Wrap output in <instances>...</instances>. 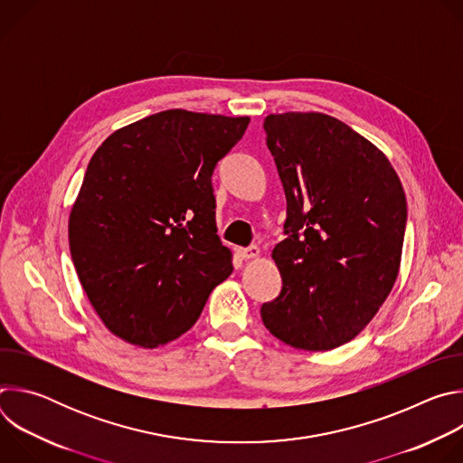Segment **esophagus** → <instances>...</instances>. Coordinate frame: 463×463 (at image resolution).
<instances>
[{"label":"esophagus","instance_id":"obj_1","mask_svg":"<svg viewBox=\"0 0 463 463\" xmlns=\"http://www.w3.org/2000/svg\"><path fill=\"white\" fill-rule=\"evenodd\" d=\"M238 256L243 258V260H250V258H256L260 256V249L256 245H250V247H240L238 250Z\"/></svg>","mask_w":463,"mask_h":463}]
</instances>
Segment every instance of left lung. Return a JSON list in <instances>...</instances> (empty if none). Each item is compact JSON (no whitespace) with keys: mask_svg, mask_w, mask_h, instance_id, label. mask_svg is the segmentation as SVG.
<instances>
[{"mask_svg":"<svg viewBox=\"0 0 463 463\" xmlns=\"http://www.w3.org/2000/svg\"><path fill=\"white\" fill-rule=\"evenodd\" d=\"M263 129L288 218L273 249L282 291L261 320L293 348L334 350L363 332L398 279L405 192L386 156L339 118L289 111Z\"/></svg>","mask_w":463,"mask_h":463,"instance_id":"8db88e82","label":"left lung"}]
</instances>
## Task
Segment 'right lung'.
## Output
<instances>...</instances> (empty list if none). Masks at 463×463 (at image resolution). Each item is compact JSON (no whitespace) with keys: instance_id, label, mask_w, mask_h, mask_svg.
Instances as JSON below:
<instances>
[{"instance_id":"right-lung-1","label":"right lung","mask_w":463,"mask_h":463,"mask_svg":"<svg viewBox=\"0 0 463 463\" xmlns=\"http://www.w3.org/2000/svg\"><path fill=\"white\" fill-rule=\"evenodd\" d=\"M247 124L166 109L117 129L93 154L70 249L91 306L122 341L156 348L177 339L232 273L211 177Z\"/></svg>"}]
</instances>
